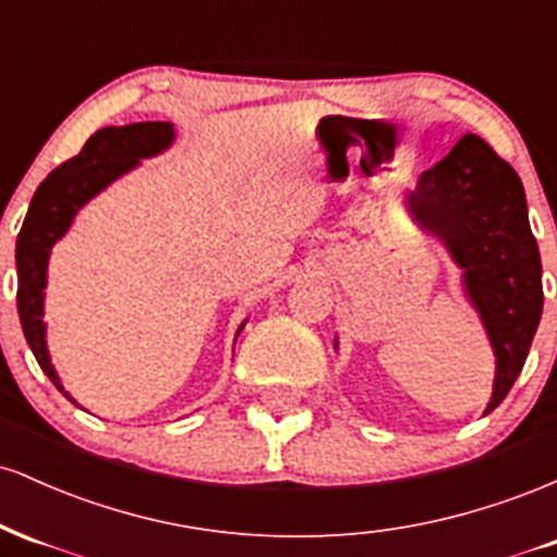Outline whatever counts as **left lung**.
<instances>
[{"instance_id": "obj_1", "label": "left lung", "mask_w": 557, "mask_h": 557, "mask_svg": "<svg viewBox=\"0 0 557 557\" xmlns=\"http://www.w3.org/2000/svg\"><path fill=\"white\" fill-rule=\"evenodd\" d=\"M408 209L450 248L497 356L495 411L527 361L542 317V261L516 170L474 133H466L421 175Z\"/></svg>"}]
</instances>
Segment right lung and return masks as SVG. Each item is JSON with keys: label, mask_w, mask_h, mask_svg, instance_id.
Wrapping results in <instances>:
<instances>
[{"label": "right lung", "mask_w": 557, "mask_h": 557, "mask_svg": "<svg viewBox=\"0 0 557 557\" xmlns=\"http://www.w3.org/2000/svg\"><path fill=\"white\" fill-rule=\"evenodd\" d=\"M170 123H133L125 127H101L78 157L67 159L36 188L28 214L17 235V314H21L23 335L34 350L38 367L52 380L65 398L60 376L49 363L47 343H44V285H47V261L54 240L65 235L73 216L88 198L107 188L114 177L136 168L138 159L159 154L172 144ZM73 400V398H70ZM75 403V400H73Z\"/></svg>", "instance_id": "obj_1"}]
</instances>
